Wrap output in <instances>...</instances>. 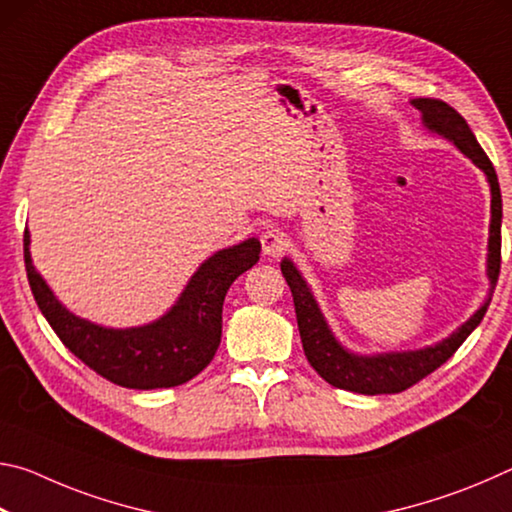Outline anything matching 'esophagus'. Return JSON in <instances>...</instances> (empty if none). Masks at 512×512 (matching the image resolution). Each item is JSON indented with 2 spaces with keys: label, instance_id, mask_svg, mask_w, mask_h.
I'll use <instances>...</instances> for the list:
<instances>
[{
  "label": "esophagus",
  "instance_id": "esophagus-1",
  "mask_svg": "<svg viewBox=\"0 0 512 512\" xmlns=\"http://www.w3.org/2000/svg\"><path fill=\"white\" fill-rule=\"evenodd\" d=\"M289 248V239L280 230H266L262 235V250L268 257H280Z\"/></svg>",
  "mask_w": 512,
  "mask_h": 512
}]
</instances>
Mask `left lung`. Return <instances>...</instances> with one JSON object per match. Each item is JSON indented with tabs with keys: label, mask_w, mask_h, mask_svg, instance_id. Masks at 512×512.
I'll return each mask as SVG.
<instances>
[{
	"label": "left lung",
	"mask_w": 512,
	"mask_h": 512,
	"mask_svg": "<svg viewBox=\"0 0 512 512\" xmlns=\"http://www.w3.org/2000/svg\"><path fill=\"white\" fill-rule=\"evenodd\" d=\"M415 108L422 112V124L429 128L431 133L443 135L445 140L454 142L467 158H470L476 167H479L490 183V239H488V280H490V293L488 300L476 309V314L470 316L467 323L456 329L452 336H447L436 345L422 350H409V352H384L372 354V357H363V354H354L345 350L343 345L334 339L332 329L327 327V320L320 314L314 296L307 287L305 277L293 266L291 259H282V275L287 280L293 305H296V318L302 339V350L320 377L327 384L343 391L361 393V395H381V393H402L420 379L431 375L433 370L443 366V363L452 357V354L461 348L463 341L470 336L476 325L481 323L485 311L492 300V289L497 287L499 268H501V189L497 180V171L481 144L476 142L474 133L467 126V121L458 115V112L447 106L445 101L438 99H413Z\"/></svg>",
	"instance_id": "left-lung-1"
}]
</instances>
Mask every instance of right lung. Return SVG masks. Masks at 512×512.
<instances>
[{
	"instance_id": "add662e5",
	"label": "right lung",
	"mask_w": 512,
	"mask_h": 512,
	"mask_svg": "<svg viewBox=\"0 0 512 512\" xmlns=\"http://www.w3.org/2000/svg\"><path fill=\"white\" fill-rule=\"evenodd\" d=\"M29 244V232H24L29 287L58 339L103 379L137 391L185 384L214 359L221 343L225 293L241 273L257 264L262 250L255 237L219 250L198 266L176 305L162 318L142 327L112 329L74 316L60 305L33 266Z\"/></svg>"
}]
</instances>
